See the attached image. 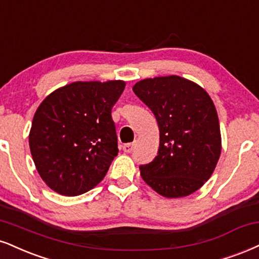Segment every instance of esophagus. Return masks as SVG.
<instances>
[{"mask_svg": "<svg viewBox=\"0 0 259 259\" xmlns=\"http://www.w3.org/2000/svg\"><path fill=\"white\" fill-rule=\"evenodd\" d=\"M134 149V143H126V145L123 146V151L125 152V153H130V152H133Z\"/></svg>", "mask_w": 259, "mask_h": 259, "instance_id": "1", "label": "esophagus"}]
</instances>
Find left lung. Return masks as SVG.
Masks as SVG:
<instances>
[{
  "label": "left lung",
  "instance_id": "1",
  "mask_svg": "<svg viewBox=\"0 0 259 259\" xmlns=\"http://www.w3.org/2000/svg\"><path fill=\"white\" fill-rule=\"evenodd\" d=\"M134 93L159 126L158 155L140 166L142 180L165 198H183L212 175L222 149L220 121L210 95L180 76L146 78Z\"/></svg>",
  "mask_w": 259,
  "mask_h": 259
}]
</instances>
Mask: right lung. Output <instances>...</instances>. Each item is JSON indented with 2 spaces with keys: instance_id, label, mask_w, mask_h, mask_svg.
Here are the masks:
<instances>
[{
  "instance_id": "add662e5",
  "label": "right lung",
  "mask_w": 259,
  "mask_h": 259,
  "mask_svg": "<svg viewBox=\"0 0 259 259\" xmlns=\"http://www.w3.org/2000/svg\"><path fill=\"white\" fill-rule=\"evenodd\" d=\"M124 88V80L73 82L40 102L29 145L49 188L74 197L101 182L118 154L111 111Z\"/></svg>"
}]
</instances>
